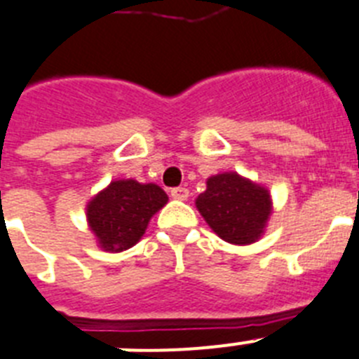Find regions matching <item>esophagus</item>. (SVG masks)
Listing matches in <instances>:
<instances>
[{"label": "esophagus", "instance_id": "1", "mask_svg": "<svg viewBox=\"0 0 359 359\" xmlns=\"http://www.w3.org/2000/svg\"><path fill=\"white\" fill-rule=\"evenodd\" d=\"M171 197L175 198V201H188L189 191L186 188H173L171 189Z\"/></svg>", "mask_w": 359, "mask_h": 359}]
</instances>
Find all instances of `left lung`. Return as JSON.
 Returning a JSON list of instances; mask_svg holds the SVG:
<instances>
[{"label":"left lung","instance_id":"8db88e82","mask_svg":"<svg viewBox=\"0 0 359 359\" xmlns=\"http://www.w3.org/2000/svg\"><path fill=\"white\" fill-rule=\"evenodd\" d=\"M195 205L213 233L235 245L260 240L273 213L269 189L236 171L210 177Z\"/></svg>","mask_w":359,"mask_h":359}]
</instances>
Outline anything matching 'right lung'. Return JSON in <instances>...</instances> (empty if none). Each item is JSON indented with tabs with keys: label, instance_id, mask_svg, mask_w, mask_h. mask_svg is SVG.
I'll list each match as a JSON object with an SVG mask.
<instances>
[{
	"label": "right lung",
	"instance_id": "1",
	"mask_svg": "<svg viewBox=\"0 0 359 359\" xmlns=\"http://www.w3.org/2000/svg\"><path fill=\"white\" fill-rule=\"evenodd\" d=\"M168 204V195L154 182L111 180L86 204V222L99 248L121 253L142 238L149 220Z\"/></svg>",
	"mask_w": 359,
	"mask_h": 359
}]
</instances>
